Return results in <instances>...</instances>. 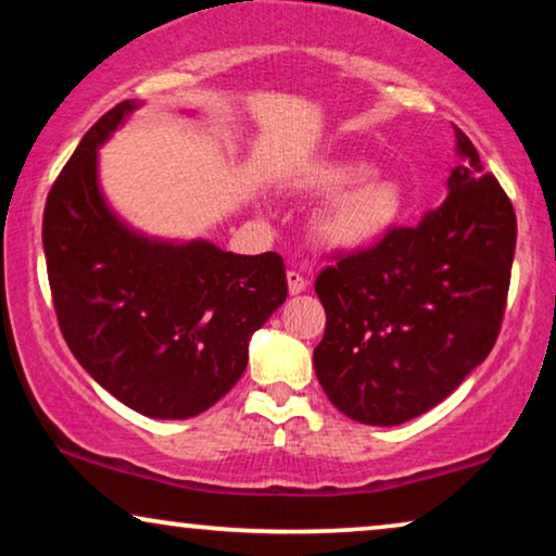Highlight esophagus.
I'll return each instance as SVG.
<instances>
[{"instance_id": "obj_1", "label": "esophagus", "mask_w": 556, "mask_h": 556, "mask_svg": "<svg viewBox=\"0 0 556 556\" xmlns=\"http://www.w3.org/2000/svg\"><path fill=\"white\" fill-rule=\"evenodd\" d=\"M288 291H291V295H299V293H303V291H306V278H303L301 276V273L299 270H288Z\"/></svg>"}]
</instances>
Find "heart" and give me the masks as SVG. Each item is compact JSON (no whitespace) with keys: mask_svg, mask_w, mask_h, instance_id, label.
I'll return each instance as SVG.
<instances>
[{"mask_svg":"<svg viewBox=\"0 0 556 556\" xmlns=\"http://www.w3.org/2000/svg\"><path fill=\"white\" fill-rule=\"evenodd\" d=\"M359 159H326L301 177L308 194H331L314 217V235L326 248L359 250L392 230L402 215V189L390 177H369Z\"/></svg>","mask_w":556,"mask_h":556,"instance_id":"obj_1","label":"heart"}]
</instances>
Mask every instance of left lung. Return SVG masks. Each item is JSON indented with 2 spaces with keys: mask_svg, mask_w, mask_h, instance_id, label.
<instances>
[{
  "mask_svg": "<svg viewBox=\"0 0 556 556\" xmlns=\"http://www.w3.org/2000/svg\"><path fill=\"white\" fill-rule=\"evenodd\" d=\"M460 164L420 225L337 255L316 278L326 329L314 369L326 397L364 425H400L443 402L496 344L516 248L498 179L455 126Z\"/></svg>",
  "mask_w": 556,
  "mask_h": 556,
  "instance_id": "obj_1",
  "label": "left lung"
}]
</instances>
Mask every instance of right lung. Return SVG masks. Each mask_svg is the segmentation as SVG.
Listing matches in <instances>:
<instances>
[{
	"instance_id": "1",
	"label": "right lung",
	"mask_w": 556,
	"mask_h": 556,
	"mask_svg": "<svg viewBox=\"0 0 556 556\" xmlns=\"http://www.w3.org/2000/svg\"><path fill=\"white\" fill-rule=\"evenodd\" d=\"M136 109L83 136L45 202L52 306L75 359L126 407L159 420L204 413L248 367V341L286 301L278 253L235 255L136 235L98 189V147Z\"/></svg>"
}]
</instances>
